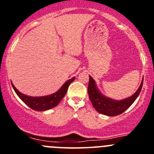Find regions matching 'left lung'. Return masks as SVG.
<instances>
[{
  "mask_svg": "<svg viewBox=\"0 0 154 154\" xmlns=\"http://www.w3.org/2000/svg\"><path fill=\"white\" fill-rule=\"evenodd\" d=\"M143 83V81H142L140 88L133 95L122 101H114L103 96L96 88L94 79L89 76V84L88 88V94L94 108L99 113L109 116H119L133 105V103L137 98L141 91Z\"/></svg>",
  "mask_w": 154,
  "mask_h": 154,
  "instance_id": "1",
  "label": "left lung"
}]
</instances>
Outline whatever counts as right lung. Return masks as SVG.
Returning a JSON list of instances; mask_svg holds the SVG:
<instances>
[{
	"mask_svg": "<svg viewBox=\"0 0 154 154\" xmlns=\"http://www.w3.org/2000/svg\"><path fill=\"white\" fill-rule=\"evenodd\" d=\"M74 79H75V77H73V78L68 80L63 85L62 88L55 94H53L51 95L44 96V97H29V96L25 95V94L18 91L12 84L11 85H12L14 91L18 94V97L29 108L35 111H45L48 110V109H53L60 102L61 100L63 98L66 91H67L68 87L72 81H74Z\"/></svg>",
	"mask_w": 154,
	"mask_h": 154,
	"instance_id": "obj_1",
	"label": "right lung"
}]
</instances>
